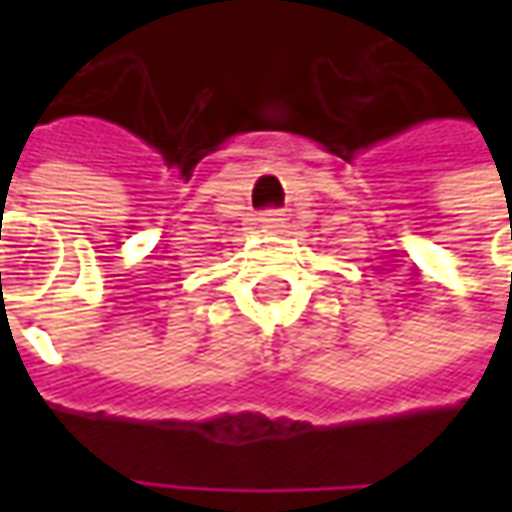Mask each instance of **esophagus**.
Instances as JSON below:
<instances>
[{
    "label": "esophagus",
    "instance_id": "esophagus-1",
    "mask_svg": "<svg viewBox=\"0 0 512 512\" xmlns=\"http://www.w3.org/2000/svg\"><path fill=\"white\" fill-rule=\"evenodd\" d=\"M260 224H263L266 230H279V227L285 224V213H282V211L260 213Z\"/></svg>",
    "mask_w": 512,
    "mask_h": 512
}]
</instances>
